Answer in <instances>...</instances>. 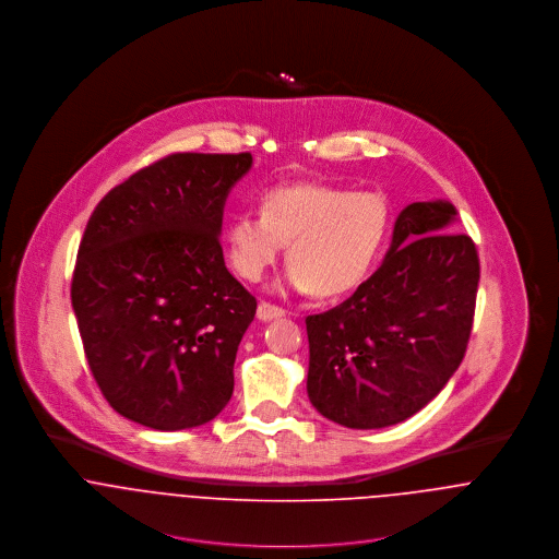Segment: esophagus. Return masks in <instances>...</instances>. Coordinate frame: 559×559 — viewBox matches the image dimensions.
<instances>
[{"label": "esophagus", "mask_w": 559, "mask_h": 559, "mask_svg": "<svg viewBox=\"0 0 559 559\" xmlns=\"http://www.w3.org/2000/svg\"><path fill=\"white\" fill-rule=\"evenodd\" d=\"M258 319L264 320H273V319H282V317H286V312L282 310V308H277V306H271V304H266V301H262L260 306H258Z\"/></svg>", "instance_id": "1"}]
</instances>
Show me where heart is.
<instances>
[{"instance_id":"1","label":"heart","mask_w":559,"mask_h":559,"mask_svg":"<svg viewBox=\"0 0 559 559\" xmlns=\"http://www.w3.org/2000/svg\"><path fill=\"white\" fill-rule=\"evenodd\" d=\"M392 228L383 193L324 182L277 185L262 193L260 215H235L224 230L226 255L245 282H260L288 245L286 284L340 297L377 264Z\"/></svg>"}]
</instances>
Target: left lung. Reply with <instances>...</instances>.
Instances as JSON below:
<instances>
[{"label": "left lung", "mask_w": 559, "mask_h": 559, "mask_svg": "<svg viewBox=\"0 0 559 559\" xmlns=\"http://www.w3.org/2000/svg\"><path fill=\"white\" fill-rule=\"evenodd\" d=\"M445 200L413 202L396 219L383 264L340 306L306 319L308 396L357 430L415 415L459 370L472 335L479 260L452 233Z\"/></svg>", "instance_id": "8db88e82"}]
</instances>
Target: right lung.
<instances>
[{
  "label": "right lung",
  "instance_id": "1",
  "mask_svg": "<svg viewBox=\"0 0 559 559\" xmlns=\"http://www.w3.org/2000/svg\"><path fill=\"white\" fill-rule=\"evenodd\" d=\"M251 163L169 155L114 187L85 226L71 301L94 381L131 421L195 428L233 396L255 299L226 269L219 235Z\"/></svg>",
  "mask_w": 559,
  "mask_h": 559
}]
</instances>
